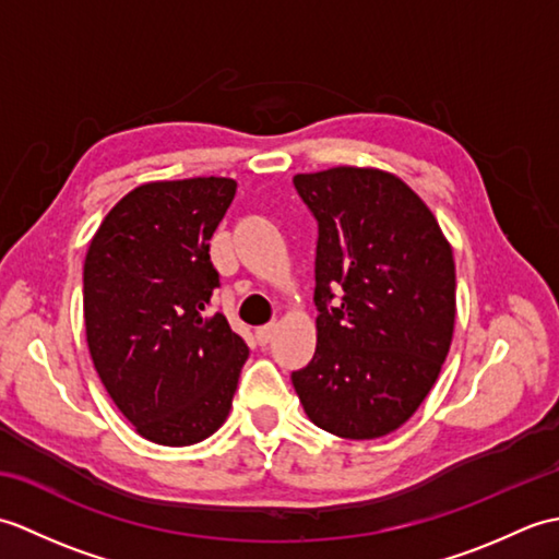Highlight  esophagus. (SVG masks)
<instances>
[{
  "mask_svg": "<svg viewBox=\"0 0 559 559\" xmlns=\"http://www.w3.org/2000/svg\"><path fill=\"white\" fill-rule=\"evenodd\" d=\"M276 334V324H264L254 329V338L259 341V346H266V343Z\"/></svg>",
  "mask_w": 559,
  "mask_h": 559,
  "instance_id": "34e87169",
  "label": "esophagus"
}]
</instances>
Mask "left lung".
I'll list each match as a JSON object with an SVG mask.
<instances>
[{
    "instance_id": "8db88e82",
    "label": "left lung",
    "mask_w": 559,
    "mask_h": 559,
    "mask_svg": "<svg viewBox=\"0 0 559 559\" xmlns=\"http://www.w3.org/2000/svg\"><path fill=\"white\" fill-rule=\"evenodd\" d=\"M293 185L319 228L317 350L290 374L293 386L322 430L384 437L418 411L447 360L454 254L432 211L396 175L341 165L295 175Z\"/></svg>"
}]
</instances>
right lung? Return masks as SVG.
Wrapping results in <instances>:
<instances>
[{"instance_id":"obj_1","label":"right lung","mask_w":559,"mask_h":559,"mask_svg":"<svg viewBox=\"0 0 559 559\" xmlns=\"http://www.w3.org/2000/svg\"><path fill=\"white\" fill-rule=\"evenodd\" d=\"M230 177L148 182L122 197L83 264V319L93 365L141 437L189 447L233 406L247 343L221 312L209 240L233 204Z\"/></svg>"}]
</instances>
